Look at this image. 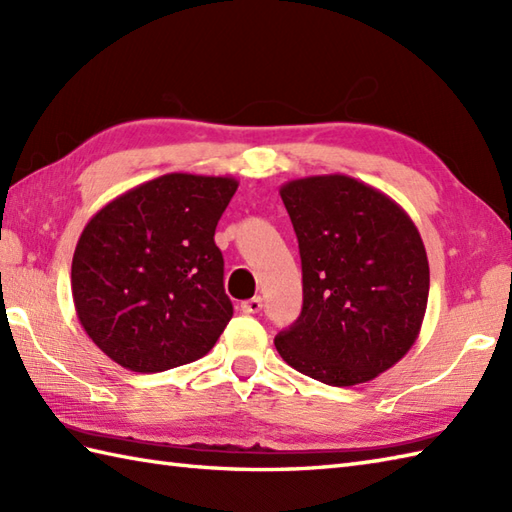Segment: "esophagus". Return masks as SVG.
<instances>
[{
    "label": "esophagus",
    "mask_w": 512,
    "mask_h": 512,
    "mask_svg": "<svg viewBox=\"0 0 512 512\" xmlns=\"http://www.w3.org/2000/svg\"><path fill=\"white\" fill-rule=\"evenodd\" d=\"M262 297H253V299H248V301H244L242 303V310L246 312V314H257L259 310H262Z\"/></svg>",
    "instance_id": "1"
}]
</instances>
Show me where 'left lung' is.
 Returning a JSON list of instances; mask_svg holds the SVG:
<instances>
[{
  "label": "left lung",
  "mask_w": 512,
  "mask_h": 512,
  "mask_svg": "<svg viewBox=\"0 0 512 512\" xmlns=\"http://www.w3.org/2000/svg\"><path fill=\"white\" fill-rule=\"evenodd\" d=\"M295 226L303 308L275 339L297 372L352 387L394 367L416 343L429 262L416 224L369 184L332 173L279 189Z\"/></svg>",
  "instance_id": "8db88e82"
}]
</instances>
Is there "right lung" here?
I'll use <instances>...</instances> for the list:
<instances>
[{"instance_id":"1","label":"right lung","mask_w":512,"mask_h":512,"mask_svg":"<svg viewBox=\"0 0 512 512\" xmlns=\"http://www.w3.org/2000/svg\"><path fill=\"white\" fill-rule=\"evenodd\" d=\"M228 176L167 173L85 224L72 257L76 317L101 352L140 374L198 361L233 317L215 226Z\"/></svg>"}]
</instances>
